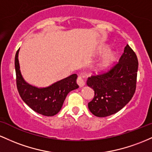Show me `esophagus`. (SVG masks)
<instances>
[{"mask_svg": "<svg viewBox=\"0 0 152 152\" xmlns=\"http://www.w3.org/2000/svg\"><path fill=\"white\" fill-rule=\"evenodd\" d=\"M77 83L80 87H83L85 85L84 80H83L80 76L78 77L77 79Z\"/></svg>", "mask_w": 152, "mask_h": 152, "instance_id": "esophagus-1", "label": "esophagus"}]
</instances>
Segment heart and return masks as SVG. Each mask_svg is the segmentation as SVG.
Wrapping results in <instances>:
<instances>
[{
	"label": "heart",
	"mask_w": 152,
	"mask_h": 152,
	"mask_svg": "<svg viewBox=\"0 0 152 152\" xmlns=\"http://www.w3.org/2000/svg\"><path fill=\"white\" fill-rule=\"evenodd\" d=\"M108 50L109 47L108 46H102V47L98 50L97 54H103L104 53H106ZM115 59H116V56H115V54L114 53V52H107V53L104 55L103 59L100 60V62L98 64V65H97L96 67V70L98 72H102L105 70V69H108V68L115 62Z\"/></svg>",
	"instance_id": "b5f03b06"
}]
</instances>
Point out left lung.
<instances>
[{"label": "left lung", "mask_w": 152, "mask_h": 152, "mask_svg": "<svg viewBox=\"0 0 152 152\" xmlns=\"http://www.w3.org/2000/svg\"><path fill=\"white\" fill-rule=\"evenodd\" d=\"M138 59L129 45L114 67L108 72L91 76L87 85L95 91L88 108L98 117H106L117 113L132 98L136 90Z\"/></svg>", "instance_id": "left-lung-1"}]
</instances>
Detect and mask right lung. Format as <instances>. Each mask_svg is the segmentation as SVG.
Returning <instances> with one entry per match:
<instances>
[{
    "label": "right lung",
    "mask_w": 152,
    "mask_h": 152,
    "mask_svg": "<svg viewBox=\"0 0 152 152\" xmlns=\"http://www.w3.org/2000/svg\"><path fill=\"white\" fill-rule=\"evenodd\" d=\"M18 52L15 57L16 85L23 102L35 112L46 116H53L59 112L69 92L79 88L76 74L61 80L45 88H38L25 81L20 70Z\"/></svg>",
    "instance_id": "obj_1"
}]
</instances>
